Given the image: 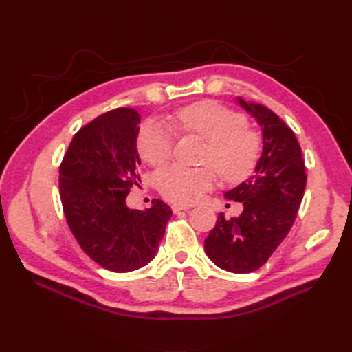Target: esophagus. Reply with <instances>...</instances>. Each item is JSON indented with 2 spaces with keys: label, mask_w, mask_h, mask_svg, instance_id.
<instances>
[{
  "label": "esophagus",
  "mask_w": 352,
  "mask_h": 352,
  "mask_svg": "<svg viewBox=\"0 0 352 352\" xmlns=\"http://www.w3.org/2000/svg\"><path fill=\"white\" fill-rule=\"evenodd\" d=\"M172 210H173L175 214H177V212H180V211H189L190 207L189 206H177V204H175V206H172Z\"/></svg>",
  "instance_id": "esophagus-1"
}]
</instances>
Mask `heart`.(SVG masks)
Listing matches in <instances>:
<instances>
[{
	"label": "heart",
	"instance_id": "heart-1",
	"mask_svg": "<svg viewBox=\"0 0 352 352\" xmlns=\"http://www.w3.org/2000/svg\"><path fill=\"white\" fill-rule=\"evenodd\" d=\"M177 129L208 142L202 162L217 170L223 180L241 182L252 172L261 154V140L247 127L245 117L214 101H199L180 109L173 117ZM138 151L148 164L164 166L173 153V133L157 122L145 123L138 135ZM216 180L211 167L173 166L157 177L162 195L176 204H194Z\"/></svg>",
	"mask_w": 352,
	"mask_h": 352
}]
</instances>
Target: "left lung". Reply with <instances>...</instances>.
I'll use <instances>...</instances> for the list:
<instances>
[{
  "instance_id": "8db88e82",
  "label": "left lung",
  "mask_w": 352,
  "mask_h": 352,
  "mask_svg": "<svg viewBox=\"0 0 352 352\" xmlns=\"http://www.w3.org/2000/svg\"><path fill=\"white\" fill-rule=\"evenodd\" d=\"M238 104L254 117L263 132V153L255 173L225 194L242 202L241 216L219 214L204 241L208 258L232 273H251L270 258L289 233L307 184L301 146L278 114L261 104L238 97Z\"/></svg>"
}]
</instances>
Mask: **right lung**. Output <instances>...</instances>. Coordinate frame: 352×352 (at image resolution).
Segmentation results:
<instances>
[{
  "label": "right lung",
  "instance_id": "1",
  "mask_svg": "<svg viewBox=\"0 0 352 352\" xmlns=\"http://www.w3.org/2000/svg\"><path fill=\"white\" fill-rule=\"evenodd\" d=\"M140 123V113L124 107L97 117L73 136L60 166V198L73 236L95 263L116 273L141 269L155 257L173 214L162 199L144 211L126 204L141 182Z\"/></svg>",
  "mask_w": 352,
  "mask_h": 352
}]
</instances>
